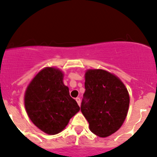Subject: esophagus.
Masks as SVG:
<instances>
[{"mask_svg": "<svg viewBox=\"0 0 157 157\" xmlns=\"http://www.w3.org/2000/svg\"><path fill=\"white\" fill-rule=\"evenodd\" d=\"M75 101H76V102L78 103V105H80V104H81V99H80L79 98H75Z\"/></svg>", "mask_w": 157, "mask_h": 157, "instance_id": "obj_1", "label": "esophagus"}]
</instances>
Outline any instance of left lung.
Masks as SVG:
<instances>
[{
  "label": "left lung",
  "mask_w": 157,
  "mask_h": 157,
  "mask_svg": "<svg viewBox=\"0 0 157 157\" xmlns=\"http://www.w3.org/2000/svg\"><path fill=\"white\" fill-rule=\"evenodd\" d=\"M86 91L81 112L90 130L105 138L117 131L127 117L130 97L124 84L105 70H89L86 73Z\"/></svg>",
  "instance_id": "obj_1"
}]
</instances>
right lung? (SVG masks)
I'll return each instance as SVG.
<instances>
[{"label":"right lung","instance_id":"1","mask_svg":"<svg viewBox=\"0 0 157 157\" xmlns=\"http://www.w3.org/2000/svg\"><path fill=\"white\" fill-rule=\"evenodd\" d=\"M63 73L53 67L43 69L34 78L25 94V108L34 124L48 134L65 128L80 110L63 82Z\"/></svg>","mask_w":157,"mask_h":157}]
</instances>
